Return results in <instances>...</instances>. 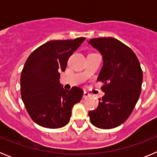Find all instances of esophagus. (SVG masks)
<instances>
[{"label": "esophagus", "mask_w": 157, "mask_h": 157, "mask_svg": "<svg viewBox=\"0 0 157 157\" xmlns=\"http://www.w3.org/2000/svg\"><path fill=\"white\" fill-rule=\"evenodd\" d=\"M88 97H90V94H89L87 92L83 93V98H87Z\"/></svg>", "instance_id": "esophagus-1"}]
</instances>
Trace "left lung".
<instances>
[{
	"mask_svg": "<svg viewBox=\"0 0 157 157\" xmlns=\"http://www.w3.org/2000/svg\"><path fill=\"white\" fill-rule=\"evenodd\" d=\"M103 58L98 78L104 82L105 96L97 109L89 112L91 123L101 129L119 127L128 119L141 94L143 73L131 48L113 37L88 41Z\"/></svg>",
	"mask_w": 157,
	"mask_h": 157,
	"instance_id": "left-lung-1",
	"label": "left lung"
}]
</instances>
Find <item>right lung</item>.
I'll use <instances>...</instances> for the list:
<instances>
[{
  "mask_svg": "<svg viewBox=\"0 0 157 157\" xmlns=\"http://www.w3.org/2000/svg\"><path fill=\"white\" fill-rule=\"evenodd\" d=\"M86 37L49 41L36 48L22 71L21 98L30 118L46 128H60L68 123L72 108L81 101L83 91L77 86L66 90L59 72Z\"/></svg>",
  "mask_w": 157,
  "mask_h": 157,
  "instance_id": "add662e5",
  "label": "right lung"
}]
</instances>
